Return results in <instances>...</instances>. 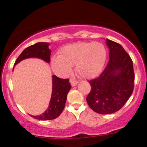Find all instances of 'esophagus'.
Wrapping results in <instances>:
<instances>
[{
  "mask_svg": "<svg viewBox=\"0 0 147 147\" xmlns=\"http://www.w3.org/2000/svg\"><path fill=\"white\" fill-rule=\"evenodd\" d=\"M70 84H71L72 86H75L78 84V81L75 80V79H72V78L70 79Z\"/></svg>",
  "mask_w": 147,
  "mask_h": 147,
  "instance_id": "obj_1",
  "label": "esophagus"
}]
</instances>
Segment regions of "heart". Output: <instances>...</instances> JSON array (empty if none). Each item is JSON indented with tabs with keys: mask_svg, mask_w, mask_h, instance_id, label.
<instances>
[{
	"mask_svg": "<svg viewBox=\"0 0 147 147\" xmlns=\"http://www.w3.org/2000/svg\"><path fill=\"white\" fill-rule=\"evenodd\" d=\"M106 59V51L100 43L78 42L62 47L60 56L51 59L53 71L64 77L71 71V66L75 65V70L80 77L92 78L102 71Z\"/></svg>",
	"mask_w": 147,
	"mask_h": 147,
	"instance_id": "heart-1",
	"label": "heart"
}]
</instances>
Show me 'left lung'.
<instances>
[{
	"mask_svg": "<svg viewBox=\"0 0 147 147\" xmlns=\"http://www.w3.org/2000/svg\"><path fill=\"white\" fill-rule=\"evenodd\" d=\"M109 63L97 78L89 81L91 90L86 97L88 106L99 114H111L124 106L132 95L135 74L132 59L123 47L106 39Z\"/></svg>",
	"mask_w": 147,
	"mask_h": 147,
	"instance_id": "1",
	"label": "left lung"
}]
</instances>
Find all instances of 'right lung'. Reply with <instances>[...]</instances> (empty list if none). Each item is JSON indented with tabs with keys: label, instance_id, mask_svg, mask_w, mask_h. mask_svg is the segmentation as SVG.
<instances>
[{
	"label": "right lung",
	"instance_id": "add662e5",
	"mask_svg": "<svg viewBox=\"0 0 147 147\" xmlns=\"http://www.w3.org/2000/svg\"><path fill=\"white\" fill-rule=\"evenodd\" d=\"M48 46V43L39 42L28 47L18 56L15 61L14 65L22 60L32 57L41 59L49 63L50 61L51 50ZM70 88L71 86L68 79H61L55 75L52 76V92L48 108L41 115H31L32 117L39 120H50L58 117L65 107L67 95Z\"/></svg>",
	"mask_w": 147,
	"mask_h": 147
}]
</instances>
